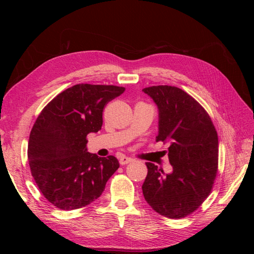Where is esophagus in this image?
I'll return each mask as SVG.
<instances>
[{
	"instance_id": "1",
	"label": "esophagus",
	"mask_w": 254,
	"mask_h": 254,
	"mask_svg": "<svg viewBox=\"0 0 254 254\" xmlns=\"http://www.w3.org/2000/svg\"><path fill=\"white\" fill-rule=\"evenodd\" d=\"M132 161H133L132 158H128V157L123 156V157L120 158V164L121 165H125V164H128L130 162H132Z\"/></svg>"
}]
</instances>
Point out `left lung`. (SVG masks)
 <instances>
[{
  "label": "left lung",
  "mask_w": 254,
  "mask_h": 254,
  "mask_svg": "<svg viewBox=\"0 0 254 254\" xmlns=\"http://www.w3.org/2000/svg\"><path fill=\"white\" fill-rule=\"evenodd\" d=\"M159 108L157 142H168L173 173L147 162L142 186L147 203L164 217L177 219L195 212L210 195L218 170V135L203 107L172 86L143 89Z\"/></svg>",
  "instance_id": "obj_1"
}]
</instances>
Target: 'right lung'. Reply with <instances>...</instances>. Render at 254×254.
<instances>
[{
  "instance_id": "right-lung-1",
  "label": "right lung",
  "mask_w": 254,
  "mask_h": 254,
  "mask_svg": "<svg viewBox=\"0 0 254 254\" xmlns=\"http://www.w3.org/2000/svg\"><path fill=\"white\" fill-rule=\"evenodd\" d=\"M124 87L79 83L42 109L29 134L27 157L42 195L61 210H76L97 199L120 167L113 156L87 151V135L102 129L106 105Z\"/></svg>"
}]
</instances>
